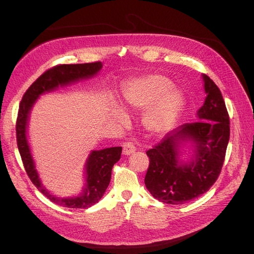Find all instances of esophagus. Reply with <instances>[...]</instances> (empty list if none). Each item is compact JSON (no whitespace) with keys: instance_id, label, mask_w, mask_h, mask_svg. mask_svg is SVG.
Wrapping results in <instances>:
<instances>
[{"instance_id":"34e87169","label":"esophagus","mask_w":254,"mask_h":254,"mask_svg":"<svg viewBox=\"0 0 254 254\" xmlns=\"http://www.w3.org/2000/svg\"><path fill=\"white\" fill-rule=\"evenodd\" d=\"M134 151H135V147L133 144L129 143V142L123 144V155L124 156H130Z\"/></svg>"}]
</instances>
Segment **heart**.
<instances>
[{"label":"heart","instance_id":"1","mask_svg":"<svg viewBox=\"0 0 254 254\" xmlns=\"http://www.w3.org/2000/svg\"><path fill=\"white\" fill-rule=\"evenodd\" d=\"M171 80L162 75H148L130 82L123 94L126 111L147 109L143 115V126L151 134H163L172 129L182 109V91L171 87ZM115 119L121 124L128 122L126 114L115 110Z\"/></svg>","mask_w":254,"mask_h":254}]
</instances>
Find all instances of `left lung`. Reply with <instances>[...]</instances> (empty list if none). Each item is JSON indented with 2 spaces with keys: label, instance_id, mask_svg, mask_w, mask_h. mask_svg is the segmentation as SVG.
Segmentation results:
<instances>
[{
  "label": "left lung",
  "instance_id": "obj_1",
  "mask_svg": "<svg viewBox=\"0 0 254 254\" xmlns=\"http://www.w3.org/2000/svg\"><path fill=\"white\" fill-rule=\"evenodd\" d=\"M205 99L197 111V122L188 123L165 135L149 149L145 186L150 194L168 204H183L201 196L217 180L230 137V121L221 92L202 74ZM192 149L187 160L182 148Z\"/></svg>",
  "mask_w": 254,
  "mask_h": 254
}]
</instances>
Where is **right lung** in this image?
<instances>
[{
	"label": "right lung",
	"instance_id": "right-lung-1",
	"mask_svg": "<svg viewBox=\"0 0 254 254\" xmlns=\"http://www.w3.org/2000/svg\"><path fill=\"white\" fill-rule=\"evenodd\" d=\"M101 61L93 64H61L43 73L23 95L17 120V142L20 155L29 179L41 193L58 205L70 209H86L98 202L111 180L113 165L121 159L122 147L92 150L84 163V184L80 193L72 197H59L45 188L36 170V164L27 137L30 112L41 95L66 87L80 80L94 77L102 70Z\"/></svg>",
	"mask_w": 254,
	"mask_h": 254
}]
</instances>
